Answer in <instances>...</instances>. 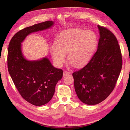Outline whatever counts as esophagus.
<instances>
[{"mask_svg":"<svg viewBox=\"0 0 130 130\" xmlns=\"http://www.w3.org/2000/svg\"><path fill=\"white\" fill-rule=\"evenodd\" d=\"M70 73L69 72L67 71V70H65L63 72V76H66L67 75H70Z\"/></svg>","mask_w":130,"mask_h":130,"instance_id":"obj_1","label":"esophagus"}]
</instances>
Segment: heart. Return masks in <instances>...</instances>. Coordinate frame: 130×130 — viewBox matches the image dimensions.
I'll list each match as a JSON object with an SVG mask.
<instances>
[{"label":"heart","instance_id":"b5f03b06","mask_svg":"<svg viewBox=\"0 0 130 130\" xmlns=\"http://www.w3.org/2000/svg\"><path fill=\"white\" fill-rule=\"evenodd\" d=\"M98 44L96 35L91 31L79 28L65 30L57 37L56 44L50 47V53L57 66L68 59L75 67H82L91 59Z\"/></svg>","mask_w":130,"mask_h":130}]
</instances>
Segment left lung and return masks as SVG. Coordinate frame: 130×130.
Listing matches in <instances>:
<instances>
[{
    "label": "left lung",
    "instance_id": "8db88e82",
    "mask_svg": "<svg viewBox=\"0 0 130 130\" xmlns=\"http://www.w3.org/2000/svg\"><path fill=\"white\" fill-rule=\"evenodd\" d=\"M100 37L96 53L87 65L73 73L74 87L82 103H100L115 88L123 61L119 44L111 31L98 25Z\"/></svg>",
    "mask_w": 130,
    "mask_h": 130
}]
</instances>
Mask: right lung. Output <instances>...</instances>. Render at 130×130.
<instances>
[{
	"label": "right lung",
	"instance_id": "1",
	"mask_svg": "<svg viewBox=\"0 0 130 130\" xmlns=\"http://www.w3.org/2000/svg\"><path fill=\"white\" fill-rule=\"evenodd\" d=\"M53 24V21H48L25 27L14 35L9 45V74L23 99L35 106L44 105L52 99L63 72L53 67L48 58L26 60L22 53L21 43L30 34L50 28Z\"/></svg>",
	"mask_w": 130,
	"mask_h": 130
}]
</instances>
